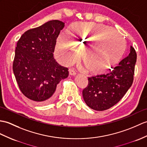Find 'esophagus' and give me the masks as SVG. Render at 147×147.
I'll list each match as a JSON object with an SVG mask.
<instances>
[{"label":"esophagus","instance_id":"obj_1","mask_svg":"<svg viewBox=\"0 0 147 147\" xmlns=\"http://www.w3.org/2000/svg\"><path fill=\"white\" fill-rule=\"evenodd\" d=\"M69 74L71 75V76H74V75H75L76 73V71H74L73 68H71V69H69Z\"/></svg>","mask_w":147,"mask_h":147}]
</instances>
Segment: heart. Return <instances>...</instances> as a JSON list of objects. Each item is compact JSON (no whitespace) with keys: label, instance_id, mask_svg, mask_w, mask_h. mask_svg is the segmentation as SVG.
I'll list each match as a JSON object with an SVG mask.
<instances>
[{"label":"heart","instance_id":"heart-1","mask_svg":"<svg viewBox=\"0 0 147 147\" xmlns=\"http://www.w3.org/2000/svg\"><path fill=\"white\" fill-rule=\"evenodd\" d=\"M65 36L58 37L56 55L64 65L76 62L82 52L87 69L102 74L116 65L127 49V42L121 34L108 26L90 22H74L65 30ZM90 42H89V41ZM98 43L99 49L93 48Z\"/></svg>","mask_w":147,"mask_h":147}]
</instances>
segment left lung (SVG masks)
<instances>
[{
    "label": "left lung",
    "instance_id": "left-lung-1",
    "mask_svg": "<svg viewBox=\"0 0 147 147\" xmlns=\"http://www.w3.org/2000/svg\"><path fill=\"white\" fill-rule=\"evenodd\" d=\"M136 53L131 46L129 55L109 73L88 77V86L83 90L86 104L93 110L104 111L120 101L134 81Z\"/></svg>",
    "mask_w": 147,
    "mask_h": 147
}]
</instances>
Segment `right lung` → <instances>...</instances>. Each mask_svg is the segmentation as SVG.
<instances>
[{
  "label": "right lung",
  "mask_w": 147,
  "mask_h": 147,
  "mask_svg": "<svg viewBox=\"0 0 147 147\" xmlns=\"http://www.w3.org/2000/svg\"><path fill=\"white\" fill-rule=\"evenodd\" d=\"M64 23L50 20L27 30L17 43L13 72L20 91L35 103L46 105L57 96L56 87L69 75L54 58L56 39Z\"/></svg>",
  "instance_id": "1"
}]
</instances>
